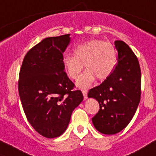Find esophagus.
I'll use <instances>...</instances> for the list:
<instances>
[{"label":"esophagus","instance_id":"esophagus-1","mask_svg":"<svg viewBox=\"0 0 156 156\" xmlns=\"http://www.w3.org/2000/svg\"><path fill=\"white\" fill-rule=\"evenodd\" d=\"M82 94H83V96H84L85 99L87 98V93H88V90H82Z\"/></svg>","mask_w":156,"mask_h":156}]
</instances>
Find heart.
Instances as JSON below:
<instances>
[{
  "instance_id": "heart-1",
  "label": "heart",
  "mask_w": 156,
  "mask_h": 156,
  "mask_svg": "<svg viewBox=\"0 0 156 156\" xmlns=\"http://www.w3.org/2000/svg\"><path fill=\"white\" fill-rule=\"evenodd\" d=\"M117 62L114 47L111 43L101 40H92L78 45L74 49V55L66 54L62 58L64 69L71 79H77L83 70H87L78 78L77 86L89 87L95 81L104 80L112 74Z\"/></svg>"
}]
</instances>
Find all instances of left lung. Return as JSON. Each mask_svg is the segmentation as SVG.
<instances>
[{
    "label": "left lung",
    "instance_id": "left-lung-1",
    "mask_svg": "<svg viewBox=\"0 0 156 156\" xmlns=\"http://www.w3.org/2000/svg\"><path fill=\"white\" fill-rule=\"evenodd\" d=\"M118 56L114 70L108 78L89 90L100 108L93 124L103 134L113 135L129 125L140 101L141 72L137 57L124 41H115Z\"/></svg>",
    "mask_w": 156,
    "mask_h": 156
}]
</instances>
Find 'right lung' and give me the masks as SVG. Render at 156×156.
<instances>
[{
    "mask_svg": "<svg viewBox=\"0 0 156 156\" xmlns=\"http://www.w3.org/2000/svg\"><path fill=\"white\" fill-rule=\"evenodd\" d=\"M69 34L48 37L27 51L20 70L18 91L28 122L43 136L66 131L71 113L82 102L81 90L64 71L63 53Z\"/></svg>",
    "mask_w": 156,
    "mask_h": 156,
    "instance_id": "1",
    "label": "right lung"
}]
</instances>
